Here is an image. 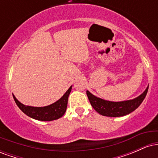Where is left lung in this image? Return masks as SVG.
I'll return each instance as SVG.
<instances>
[{"label": "left lung", "instance_id": "1", "mask_svg": "<svg viewBox=\"0 0 158 158\" xmlns=\"http://www.w3.org/2000/svg\"><path fill=\"white\" fill-rule=\"evenodd\" d=\"M148 86L139 97L122 102H111L94 96L87 90V96L90 104L97 112L102 116L110 117H123L131 113L139 106L147 94Z\"/></svg>", "mask_w": 158, "mask_h": 158}]
</instances>
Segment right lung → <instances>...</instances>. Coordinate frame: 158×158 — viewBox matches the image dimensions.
I'll use <instances>...</instances> for the list:
<instances>
[{"label": "right lung", "instance_id": "1", "mask_svg": "<svg viewBox=\"0 0 158 158\" xmlns=\"http://www.w3.org/2000/svg\"><path fill=\"white\" fill-rule=\"evenodd\" d=\"M72 86L69 88L66 93L56 102L50 106L44 107H32L24 106L16 99L13 95V98L18 107L24 113L32 119L41 121H52L59 119L64 115L68 106V97L71 91Z\"/></svg>", "mask_w": 158, "mask_h": 158}]
</instances>
